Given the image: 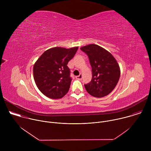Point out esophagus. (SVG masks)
<instances>
[{
  "instance_id": "obj_1",
  "label": "esophagus",
  "mask_w": 151,
  "mask_h": 151,
  "mask_svg": "<svg viewBox=\"0 0 151 151\" xmlns=\"http://www.w3.org/2000/svg\"><path fill=\"white\" fill-rule=\"evenodd\" d=\"M76 78L78 79H79V80H81V79H82V74H80L79 76H76Z\"/></svg>"
}]
</instances>
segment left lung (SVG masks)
I'll return each instance as SVG.
<instances>
[{
  "mask_svg": "<svg viewBox=\"0 0 151 151\" xmlns=\"http://www.w3.org/2000/svg\"><path fill=\"white\" fill-rule=\"evenodd\" d=\"M88 56L92 68V79L85 84L87 91L95 97H103L111 93L120 77L119 64L114 57L102 47L90 44L81 48Z\"/></svg>",
  "mask_w": 151,
  "mask_h": 151,
  "instance_id": "left-lung-1",
  "label": "left lung"
}]
</instances>
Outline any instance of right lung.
<instances>
[{
    "label": "right lung",
    "instance_id": "obj_1",
    "mask_svg": "<svg viewBox=\"0 0 151 151\" xmlns=\"http://www.w3.org/2000/svg\"><path fill=\"white\" fill-rule=\"evenodd\" d=\"M78 47H54L45 51L33 66V76L39 90L50 99H61L69 91L72 78L68 66Z\"/></svg>",
    "mask_w": 151,
    "mask_h": 151
}]
</instances>
